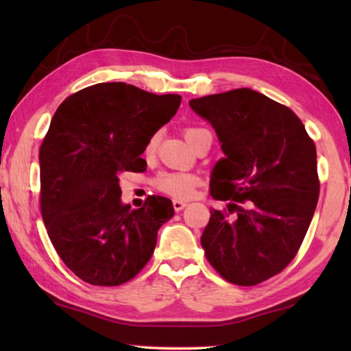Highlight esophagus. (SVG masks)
<instances>
[{"instance_id": "34e87169", "label": "esophagus", "mask_w": 351, "mask_h": 351, "mask_svg": "<svg viewBox=\"0 0 351 351\" xmlns=\"http://www.w3.org/2000/svg\"><path fill=\"white\" fill-rule=\"evenodd\" d=\"M187 206V203L186 201H180V199H173V209L176 210V212H180V210H182L184 207Z\"/></svg>"}]
</instances>
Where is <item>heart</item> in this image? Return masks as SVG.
<instances>
[{"label":"heart","mask_w":351,"mask_h":351,"mask_svg":"<svg viewBox=\"0 0 351 351\" xmlns=\"http://www.w3.org/2000/svg\"><path fill=\"white\" fill-rule=\"evenodd\" d=\"M201 130L204 128H199V127L186 128V132H184L186 139L190 142L193 139V136L198 132H201ZM158 138H159L158 133H154L148 138L144 148V153L147 156H150V154H153L154 150H156ZM197 184H198L197 176L192 173H184V171H162V173H159L156 176V180H154V186H156L158 190H161L162 193H167L173 198H189L190 195L193 193V189L197 187Z\"/></svg>","instance_id":"b5f03b06"}]
</instances>
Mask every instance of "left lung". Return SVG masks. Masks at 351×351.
<instances>
[{"label":"left lung","mask_w":351,"mask_h":351,"mask_svg":"<svg viewBox=\"0 0 351 351\" xmlns=\"http://www.w3.org/2000/svg\"><path fill=\"white\" fill-rule=\"evenodd\" d=\"M212 123L224 158L210 178V210L201 246L224 280L254 287L299 252L319 199L316 145L288 106L249 88L190 100Z\"/></svg>","instance_id":"left-lung-1"}]
</instances>
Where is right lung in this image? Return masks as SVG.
Here are the masks:
<instances>
[{"instance_id":"1","label":"right lung","mask_w":351,"mask_h":351,"mask_svg":"<svg viewBox=\"0 0 351 351\" xmlns=\"http://www.w3.org/2000/svg\"><path fill=\"white\" fill-rule=\"evenodd\" d=\"M180 104L178 94L111 82L83 88L57 108L40 147V209L57 254L83 282L117 287L152 258L173 204L150 195L130 209L119 176L147 170V141Z\"/></svg>"}]
</instances>
